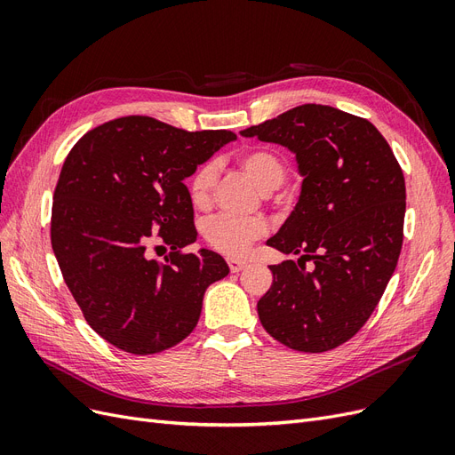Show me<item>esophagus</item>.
<instances>
[{"instance_id":"1","label":"esophagus","mask_w":455,"mask_h":455,"mask_svg":"<svg viewBox=\"0 0 455 455\" xmlns=\"http://www.w3.org/2000/svg\"><path fill=\"white\" fill-rule=\"evenodd\" d=\"M227 262H228L230 272H240V270H243L247 267V262L240 260V259H228Z\"/></svg>"}]
</instances>
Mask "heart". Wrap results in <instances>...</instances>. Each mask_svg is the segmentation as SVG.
Wrapping results in <instances>:
<instances>
[{
  "label": "heart",
  "mask_w": 455,
  "mask_h": 455,
  "mask_svg": "<svg viewBox=\"0 0 455 455\" xmlns=\"http://www.w3.org/2000/svg\"><path fill=\"white\" fill-rule=\"evenodd\" d=\"M240 168L253 180L262 195H270L280 187L287 175V166L280 155L270 149H251L240 155ZM219 178L215 163L202 164L188 181V195L196 208L206 210L213 202V190ZM268 223L262 217L215 215L204 223L206 242L230 257H242L253 242L267 236Z\"/></svg>",
  "instance_id": "heart-1"
}]
</instances>
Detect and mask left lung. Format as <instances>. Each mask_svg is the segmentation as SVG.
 Wrapping results in <instances>:
<instances>
[{"label": "left lung", "instance_id": "8db88e82", "mask_svg": "<svg viewBox=\"0 0 455 455\" xmlns=\"http://www.w3.org/2000/svg\"><path fill=\"white\" fill-rule=\"evenodd\" d=\"M240 134L283 145L304 178L295 210L267 242L299 260L270 267L260 323L291 349L329 351L366 323L397 267L403 170L372 123L331 106L292 108Z\"/></svg>", "mask_w": 455, "mask_h": 455}]
</instances>
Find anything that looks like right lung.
<instances>
[{
  "label": "right lung",
  "instance_id": "right-lung-1",
  "mask_svg": "<svg viewBox=\"0 0 455 455\" xmlns=\"http://www.w3.org/2000/svg\"><path fill=\"white\" fill-rule=\"evenodd\" d=\"M234 140L130 115L73 145L54 188L52 251L86 323L115 347L149 355L180 344L228 274L210 249L181 251L198 236L183 181ZM153 241L171 247L166 263L148 259Z\"/></svg>",
  "mask_w": 455,
  "mask_h": 455
}]
</instances>
